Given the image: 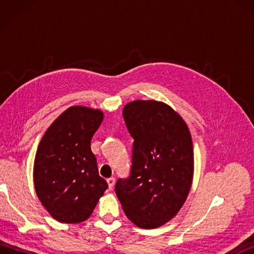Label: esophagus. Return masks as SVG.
I'll return each instance as SVG.
<instances>
[{"label": "esophagus", "mask_w": 254, "mask_h": 254, "mask_svg": "<svg viewBox=\"0 0 254 254\" xmlns=\"http://www.w3.org/2000/svg\"><path fill=\"white\" fill-rule=\"evenodd\" d=\"M115 182H116V179H115V178H109V179L107 180L108 187H109V190H111V189L113 188V186H115Z\"/></svg>", "instance_id": "esophagus-1"}]
</instances>
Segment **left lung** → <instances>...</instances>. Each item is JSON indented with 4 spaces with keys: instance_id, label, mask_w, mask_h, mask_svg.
<instances>
[{
    "instance_id": "8db88e82",
    "label": "left lung",
    "mask_w": 254,
    "mask_h": 254,
    "mask_svg": "<svg viewBox=\"0 0 254 254\" xmlns=\"http://www.w3.org/2000/svg\"><path fill=\"white\" fill-rule=\"evenodd\" d=\"M133 142L130 176L116 193L127 218L145 229L176 216L193 177V146L183 119L164 102L135 100L123 109Z\"/></svg>"
}]
</instances>
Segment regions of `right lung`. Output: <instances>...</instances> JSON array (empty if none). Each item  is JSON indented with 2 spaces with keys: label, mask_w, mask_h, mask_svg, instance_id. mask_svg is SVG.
<instances>
[{
  "label": "right lung",
  "mask_w": 254,
  "mask_h": 254,
  "mask_svg": "<svg viewBox=\"0 0 254 254\" xmlns=\"http://www.w3.org/2000/svg\"><path fill=\"white\" fill-rule=\"evenodd\" d=\"M102 119L100 110L68 108L51 124L38 146L35 189L41 204L58 222H84L107 190L90 149Z\"/></svg>",
  "instance_id": "right-lung-1"
}]
</instances>
